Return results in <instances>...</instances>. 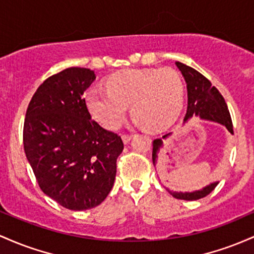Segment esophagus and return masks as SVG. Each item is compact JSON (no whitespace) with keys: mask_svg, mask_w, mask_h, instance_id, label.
<instances>
[{"mask_svg":"<svg viewBox=\"0 0 254 254\" xmlns=\"http://www.w3.org/2000/svg\"><path fill=\"white\" fill-rule=\"evenodd\" d=\"M130 139H132V135H130V134H122V140H124L125 144L129 142Z\"/></svg>","mask_w":254,"mask_h":254,"instance_id":"obj_1","label":"esophagus"}]
</instances>
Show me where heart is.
<instances>
[{"instance_id":"b5f03b06","label":"heart","mask_w":254,"mask_h":254,"mask_svg":"<svg viewBox=\"0 0 254 254\" xmlns=\"http://www.w3.org/2000/svg\"><path fill=\"white\" fill-rule=\"evenodd\" d=\"M92 116L108 129H116L132 104L138 125L164 129L175 121L184 104V82L176 70L125 69L113 74L107 89L91 87L85 95Z\"/></svg>"}]
</instances>
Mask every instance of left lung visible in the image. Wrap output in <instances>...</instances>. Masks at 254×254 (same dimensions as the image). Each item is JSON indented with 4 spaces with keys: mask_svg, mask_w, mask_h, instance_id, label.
<instances>
[{
    "mask_svg": "<svg viewBox=\"0 0 254 254\" xmlns=\"http://www.w3.org/2000/svg\"><path fill=\"white\" fill-rule=\"evenodd\" d=\"M180 72L184 75L185 81L187 84V112L185 115L184 122H187L194 116H198L201 120H207V121L217 122L229 130L230 133H234L233 130V122L230 118L229 110H228L227 103L224 101L223 96L219 93V91L212 86V84L207 80L206 78L195 70L194 68L186 65L181 62H175ZM172 133H168L162 136V139H155L153 140L152 149V162L156 165L158 158L159 150L163 147V139H167ZM218 185V181L212 182L207 185L204 189L194 190V192H174V190H168V192L172 194L174 198L182 199V200H198V199L204 198L215 190Z\"/></svg>",
    "mask_w": 254,
    "mask_h": 254,
    "instance_id": "left-lung-1",
    "label": "left lung"
}]
</instances>
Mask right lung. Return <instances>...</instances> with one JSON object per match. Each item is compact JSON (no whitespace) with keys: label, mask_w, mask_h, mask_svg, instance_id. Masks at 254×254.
<instances>
[{"label":"right lung","mask_w":254,"mask_h":254,"mask_svg":"<svg viewBox=\"0 0 254 254\" xmlns=\"http://www.w3.org/2000/svg\"><path fill=\"white\" fill-rule=\"evenodd\" d=\"M95 79L80 67L51 75L33 95L24 124L25 153L39 187L74 211L107 198L124 150L121 136L91 119L84 92Z\"/></svg>","instance_id":"1"}]
</instances>
